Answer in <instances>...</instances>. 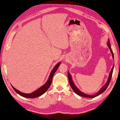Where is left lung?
<instances>
[{"instance_id": "left-lung-1", "label": "left lung", "mask_w": 120, "mask_h": 120, "mask_svg": "<svg viewBox=\"0 0 120 120\" xmlns=\"http://www.w3.org/2000/svg\"><path fill=\"white\" fill-rule=\"evenodd\" d=\"M108 46L109 48L110 51H111V52L112 54V58H113V59H114V53H113L112 50V48H111V44H110V42L109 41V39L108 40ZM114 64L113 65V67H112V69L111 71V72H110V73L109 74V78H108V82H106V83L105 84V85L103 86L102 87V88L100 89L98 92H97V93H96L95 94H94V95H88V94H87L84 93L82 92L79 89H78V88H77V87L76 86V85L73 83V80L72 79V77H71V74L69 72H68V78H69V83L70 84V86H71V87H72V88L74 90V91L78 95L83 96V97H84V98H95V97H96L97 96L100 95V94H101L102 92H104L105 90L106 89V88H108V87L109 84V83H110V82H111V79H112V72H113V70H114Z\"/></svg>"}]
</instances>
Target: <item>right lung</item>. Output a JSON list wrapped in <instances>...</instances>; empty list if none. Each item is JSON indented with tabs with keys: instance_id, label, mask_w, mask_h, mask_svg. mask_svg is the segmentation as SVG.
<instances>
[{
	"instance_id": "1",
	"label": "right lung",
	"mask_w": 120,
	"mask_h": 120,
	"mask_svg": "<svg viewBox=\"0 0 120 120\" xmlns=\"http://www.w3.org/2000/svg\"><path fill=\"white\" fill-rule=\"evenodd\" d=\"M60 63H59L58 64H57L56 66H55V67L53 68V69L52 70V71H51L50 75L49 76V78H48V79L47 80L46 83L44 84V85L43 86H42L41 87H40L39 88H38L37 90H36V91H34V92H32L31 93L26 94V93H24L20 92V91H19L18 90L16 89L15 88H14V87L11 85L12 88L14 89L15 91L18 94H19V95H20L21 96L24 97V98H33L42 95L43 94H44L47 91L48 89L49 88V87H50L51 82H52V80L53 75L54 74V73H56V70H57L58 68H59V66L60 65Z\"/></svg>"
}]
</instances>
